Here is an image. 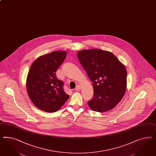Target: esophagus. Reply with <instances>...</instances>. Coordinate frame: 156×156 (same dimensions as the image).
I'll list each match as a JSON object with an SVG mask.
<instances>
[{
  "mask_svg": "<svg viewBox=\"0 0 156 156\" xmlns=\"http://www.w3.org/2000/svg\"><path fill=\"white\" fill-rule=\"evenodd\" d=\"M80 89H81V87L80 85H77L75 88V90L79 91V90H80Z\"/></svg>",
  "mask_w": 156,
  "mask_h": 156,
  "instance_id": "esophagus-1",
  "label": "esophagus"
}]
</instances>
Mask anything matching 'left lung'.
Masks as SVG:
<instances>
[{
  "mask_svg": "<svg viewBox=\"0 0 156 156\" xmlns=\"http://www.w3.org/2000/svg\"><path fill=\"white\" fill-rule=\"evenodd\" d=\"M81 65L93 83V98L88 102L95 112L112 109L120 101L126 89L127 72L124 64L111 52L100 49L77 52Z\"/></svg>",
  "mask_w": 156,
  "mask_h": 156,
  "instance_id": "8db88e82",
  "label": "left lung"
}]
</instances>
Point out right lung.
I'll use <instances>...</instances> for the list:
<instances>
[{"mask_svg":"<svg viewBox=\"0 0 156 156\" xmlns=\"http://www.w3.org/2000/svg\"><path fill=\"white\" fill-rule=\"evenodd\" d=\"M66 56L65 51H54L41 56L32 64L26 81L27 93L41 111H57L69 98L63 89V82L56 76Z\"/></svg>","mask_w":156,"mask_h":156,"instance_id":"right-lung-1","label":"right lung"}]
</instances>
